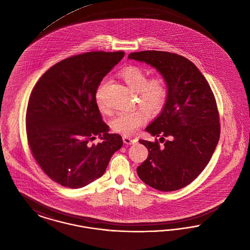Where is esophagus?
Listing matches in <instances>:
<instances>
[{
    "mask_svg": "<svg viewBox=\"0 0 250 250\" xmlns=\"http://www.w3.org/2000/svg\"><path fill=\"white\" fill-rule=\"evenodd\" d=\"M123 141H124V143H125V145H132V144L137 142L136 139H133V138H130V137H128V136H124V137H123Z\"/></svg>",
    "mask_w": 250,
    "mask_h": 250,
    "instance_id": "esophagus-1",
    "label": "esophagus"
}]
</instances>
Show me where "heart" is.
<instances>
[{
  "label": "heart",
  "mask_w": 250,
  "mask_h": 250,
  "mask_svg": "<svg viewBox=\"0 0 250 250\" xmlns=\"http://www.w3.org/2000/svg\"><path fill=\"white\" fill-rule=\"evenodd\" d=\"M119 76L129 88L137 92L139 103L149 113L155 114L162 110L166 104L169 92L168 84L163 76L157 75L148 79L146 71L135 65L124 68L119 73ZM105 85L106 81L103 80L95 92L97 106L103 112L106 111V106L102 98ZM146 110L137 109L119 112L111 120L112 129L125 136H132L146 122L148 115Z\"/></svg>",
  "instance_id": "heart-1"
}]
</instances>
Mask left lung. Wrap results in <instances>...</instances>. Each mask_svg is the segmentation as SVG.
I'll return each instance as SVG.
<instances>
[{
	"label": "left lung",
	"instance_id": "obj_1",
	"mask_svg": "<svg viewBox=\"0 0 250 250\" xmlns=\"http://www.w3.org/2000/svg\"><path fill=\"white\" fill-rule=\"evenodd\" d=\"M128 59L154 67L169 89L162 113L146 128L163 146L157 139L139 141L149 154L137 168L138 176L156 190H179L200 175L217 146L220 123L214 95L204 75L182 56L143 51Z\"/></svg>",
	"mask_w": 250,
	"mask_h": 250
}]
</instances>
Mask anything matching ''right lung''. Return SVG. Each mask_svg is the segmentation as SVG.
Listing matches in <instances>:
<instances>
[{"label":"right lung","instance_id":"obj_1","mask_svg":"<svg viewBox=\"0 0 250 250\" xmlns=\"http://www.w3.org/2000/svg\"><path fill=\"white\" fill-rule=\"evenodd\" d=\"M124 52H88L64 59L39 79L26 109L30 150L45 174L60 185L82 188L103 176L123 146L109 134L95 101L104 77ZM98 135L103 142L90 145Z\"/></svg>","mask_w":250,"mask_h":250}]
</instances>
